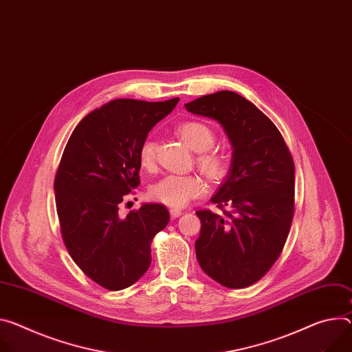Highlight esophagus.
I'll list each match as a JSON object with an SVG mask.
<instances>
[{
	"label": "esophagus",
	"instance_id": "1",
	"mask_svg": "<svg viewBox=\"0 0 352 352\" xmlns=\"http://www.w3.org/2000/svg\"><path fill=\"white\" fill-rule=\"evenodd\" d=\"M184 212L181 210V209H174V208H171L170 209V214H171V217L173 219H175V217H178V216H181Z\"/></svg>",
	"mask_w": 352,
	"mask_h": 352
}]
</instances>
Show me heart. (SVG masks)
Listing matches in <instances>:
<instances>
[{"instance_id": "heart-1", "label": "heart", "mask_w": 352, "mask_h": 352, "mask_svg": "<svg viewBox=\"0 0 352 352\" xmlns=\"http://www.w3.org/2000/svg\"><path fill=\"white\" fill-rule=\"evenodd\" d=\"M177 133L188 147L198 151L197 166L212 179H221L228 173L229 162L226 153L214 148V133L202 120H185L178 124ZM157 144L151 138L142 142L139 147V163L144 170L155 164ZM206 192V184L198 174H168L151 185L148 195L153 201L179 209Z\"/></svg>"}]
</instances>
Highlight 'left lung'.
<instances>
[{
  "mask_svg": "<svg viewBox=\"0 0 352 352\" xmlns=\"http://www.w3.org/2000/svg\"><path fill=\"white\" fill-rule=\"evenodd\" d=\"M217 120L233 146L230 174L210 199L221 210H198L201 268L220 285L243 289L258 282L283 250L295 213V164L278 127L233 91L185 104Z\"/></svg>",
  "mask_w": 352,
  "mask_h": 352,
  "instance_id": "8db88e82",
  "label": "left lung"
}]
</instances>
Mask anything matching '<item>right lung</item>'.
<instances>
[{
	"label": "right lung",
	"mask_w": 352,
	"mask_h": 352,
	"mask_svg": "<svg viewBox=\"0 0 352 352\" xmlns=\"http://www.w3.org/2000/svg\"><path fill=\"white\" fill-rule=\"evenodd\" d=\"M179 98L115 100L88 113L72 133L54 178L63 241L73 261L108 291L133 285L151 264L150 244L170 220L164 205L119 216L139 186V147Z\"/></svg>",
	"instance_id": "1"
}]
</instances>
